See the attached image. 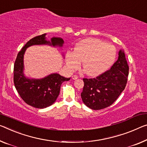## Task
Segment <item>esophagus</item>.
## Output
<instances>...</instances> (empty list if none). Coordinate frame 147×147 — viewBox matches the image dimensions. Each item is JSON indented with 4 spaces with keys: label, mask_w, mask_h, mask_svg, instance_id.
<instances>
[{
    "label": "esophagus",
    "mask_w": 147,
    "mask_h": 147,
    "mask_svg": "<svg viewBox=\"0 0 147 147\" xmlns=\"http://www.w3.org/2000/svg\"><path fill=\"white\" fill-rule=\"evenodd\" d=\"M78 78L79 77L76 75H74L72 76V79H73V80H77V79H78Z\"/></svg>",
    "instance_id": "obj_1"
}]
</instances>
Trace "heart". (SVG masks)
<instances>
[{
    "mask_svg": "<svg viewBox=\"0 0 147 147\" xmlns=\"http://www.w3.org/2000/svg\"><path fill=\"white\" fill-rule=\"evenodd\" d=\"M116 56V48L98 39H83L79 42L74 53L66 55V64L71 71L78 69L83 61L85 73L96 77L108 70L114 63Z\"/></svg>",
    "mask_w": 147,
    "mask_h": 147,
    "instance_id": "1",
    "label": "heart"
}]
</instances>
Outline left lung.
I'll use <instances>...</instances> for the list:
<instances>
[{"instance_id":"8db88e82","label":"left lung","mask_w":147,"mask_h":147,"mask_svg":"<svg viewBox=\"0 0 147 147\" xmlns=\"http://www.w3.org/2000/svg\"><path fill=\"white\" fill-rule=\"evenodd\" d=\"M118 59L110 69L95 78H83L84 87L81 93L83 103L92 110H101L112 105L127 84L129 66L123 51H119Z\"/></svg>"}]
</instances>
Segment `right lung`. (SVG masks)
I'll list each match as a JSON object with an SVG mask.
<instances>
[{
	"mask_svg": "<svg viewBox=\"0 0 147 147\" xmlns=\"http://www.w3.org/2000/svg\"><path fill=\"white\" fill-rule=\"evenodd\" d=\"M45 33L29 40L18 54L13 66V83L18 92L25 102L37 108H47L53 105L59 95L62 83L70 80L58 74H51L40 80H31L24 76V55L28 47L47 44L62 47L64 43L62 38L53 37L50 42L45 39Z\"/></svg>",
	"mask_w": 147,
	"mask_h": 147,
	"instance_id": "obj_1",
	"label": "right lung"
}]
</instances>
